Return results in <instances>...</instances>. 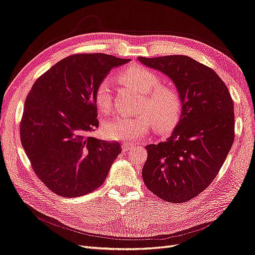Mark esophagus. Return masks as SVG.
Wrapping results in <instances>:
<instances>
[{
    "label": "esophagus",
    "instance_id": "34e87169",
    "mask_svg": "<svg viewBox=\"0 0 255 255\" xmlns=\"http://www.w3.org/2000/svg\"><path fill=\"white\" fill-rule=\"evenodd\" d=\"M134 147H135V145H133V144H128V143H124V144L122 145L123 151H128V150L133 149Z\"/></svg>",
    "mask_w": 255,
    "mask_h": 255
}]
</instances>
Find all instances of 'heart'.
Wrapping results in <instances>:
<instances>
[{
    "mask_svg": "<svg viewBox=\"0 0 255 255\" xmlns=\"http://www.w3.org/2000/svg\"><path fill=\"white\" fill-rule=\"evenodd\" d=\"M120 78L143 94V101L135 116H120L108 121L103 128V134L111 140H134L145 136L154 126L167 129L180 119L183 100L176 89L161 84L158 75L148 68L134 66L120 73ZM94 101L103 112L112 107V85L110 79L101 81L94 91Z\"/></svg>",
    "mask_w": 255,
    "mask_h": 255,
    "instance_id": "b5f03b06",
    "label": "heart"
}]
</instances>
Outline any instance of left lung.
I'll list each match as a JSON object with an SVG mask.
<instances>
[{
    "label": "left lung",
    "mask_w": 255,
    "mask_h": 255,
    "mask_svg": "<svg viewBox=\"0 0 255 255\" xmlns=\"http://www.w3.org/2000/svg\"><path fill=\"white\" fill-rule=\"evenodd\" d=\"M138 61L168 75L183 100L180 122L171 136L146 146L143 181L159 199L188 202L212 183L232 147V98L213 69L189 56H138Z\"/></svg>",
    "instance_id": "8db88e82"
}]
</instances>
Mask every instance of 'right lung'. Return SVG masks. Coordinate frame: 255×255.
I'll return each mask as SVG.
<instances>
[{
  "mask_svg": "<svg viewBox=\"0 0 255 255\" xmlns=\"http://www.w3.org/2000/svg\"><path fill=\"white\" fill-rule=\"evenodd\" d=\"M129 61L105 53L72 54L32 85L20 123L21 143L35 175L55 194L78 197L98 189L122 152L120 143L90 133L99 127L98 84Z\"/></svg>",
  "mask_w": 255,
  "mask_h": 255,
  "instance_id": "add662e5",
  "label": "right lung"
}]
</instances>
